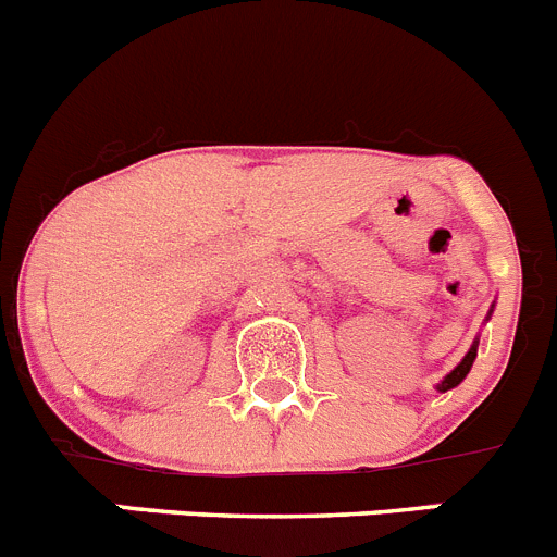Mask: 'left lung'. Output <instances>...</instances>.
<instances>
[{
  "instance_id": "1",
  "label": "left lung",
  "mask_w": 557,
  "mask_h": 557,
  "mask_svg": "<svg viewBox=\"0 0 557 557\" xmlns=\"http://www.w3.org/2000/svg\"><path fill=\"white\" fill-rule=\"evenodd\" d=\"M475 355H478V343H472V349L467 351V355H465V360H461L459 366H456L454 371H450L448 376L443 379V382L436 384V389H440V393H445V389H454L456 384H459L461 379H465L467 373H470V368H472V360H475Z\"/></svg>"
}]
</instances>
